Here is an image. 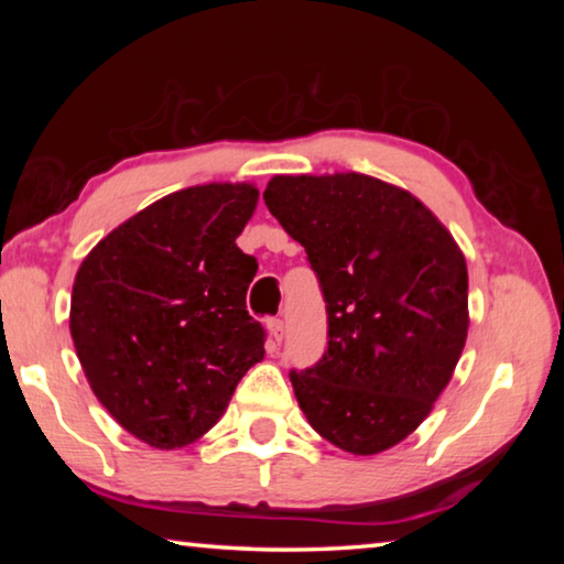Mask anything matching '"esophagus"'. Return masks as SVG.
Segmentation results:
<instances>
[{"mask_svg": "<svg viewBox=\"0 0 564 564\" xmlns=\"http://www.w3.org/2000/svg\"><path fill=\"white\" fill-rule=\"evenodd\" d=\"M265 328H269V336L273 343L283 340V321L281 318H269L265 321Z\"/></svg>", "mask_w": 564, "mask_h": 564, "instance_id": "34e87169", "label": "esophagus"}]
</instances>
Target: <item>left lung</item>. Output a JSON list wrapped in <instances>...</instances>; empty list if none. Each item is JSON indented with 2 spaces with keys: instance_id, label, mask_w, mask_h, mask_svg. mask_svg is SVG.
Returning <instances> with one entry per match:
<instances>
[{
  "instance_id": "1",
  "label": "left lung",
  "mask_w": 564,
  "mask_h": 564,
  "mask_svg": "<svg viewBox=\"0 0 564 564\" xmlns=\"http://www.w3.org/2000/svg\"><path fill=\"white\" fill-rule=\"evenodd\" d=\"M263 202L326 299L328 350L291 370L303 415L340 451L383 453L431 415L460 360V246L410 191L356 171L273 176Z\"/></svg>"
}]
</instances>
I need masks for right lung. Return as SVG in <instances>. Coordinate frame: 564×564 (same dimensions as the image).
I'll use <instances>...</instances> for the list:
<instances>
[{
    "label": "right lung",
    "instance_id": "obj_1",
    "mask_svg": "<svg viewBox=\"0 0 564 564\" xmlns=\"http://www.w3.org/2000/svg\"><path fill=\"white\" fill-rule=\"evenodd\" d=\"M253 184L188 186L113 228L76 271L69 330L94 395L133 437L176 451L212 431L263 360L246 311L259 263L236 246Z\"/></svg>",
    "mask_w": 564,
    "mask_h": 564
}]
</instances>
